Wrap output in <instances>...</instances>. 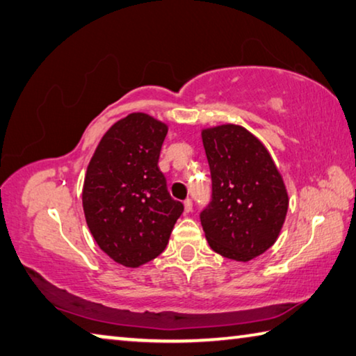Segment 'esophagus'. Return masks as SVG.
<instances>
[{"label": "esophagus", "mask_w": 356, "mask_h": 356, "mask_svg": "<svg viewBox=\"0 0 356 356\" xmlns=\"http://www.w3.org/2000/svg\"><path fill=\"white\" fill-rule=\"evenodd\" d=\"M184 211L186 213H191L192 211V200H189V198L188 200H184Z\"/></svg>", "instance_id": "34e87169"}]
</instances>
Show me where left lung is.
I'll return each instance as SVG.
<instances>
[{
	"label": "left lung",
	"instance_id": "1",
	"mask_svg": "<svg viewBox=\"0 0 356 356\" xmlns=\"http://www.w3.org/2000/svg\"><path fill=\"white\" fill-rule=\"evenodd\" d=\"M213 202L200 214L209 247L247 263L275 244L289 207L282 173L264 143L234 123L203 128Z\"/></svg>",
	"mask_w": 356,
	"mask_h": 356
}]
</instances>
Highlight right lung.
Instances as JSON below:
<instances>
[{
	"label": "right lung",
	"mask_w": 356,
	"mask_h": 356,
	"mask_svg": "<svg viewBox=\"0 0 356 356\" xmlns=\"http://www.w3.org/2000/svg\"><path fill=\"white\" fill-rule=\"evenodd\" d=\"M167 123L133 112L106 131L87 165L83 209L98 247L129 269L164 252L183 213L158 167Z\"/></svg>",
	"instance_id": "1"
}]
</instances>
